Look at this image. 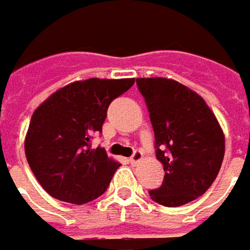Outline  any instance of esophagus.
I'll use <instances>...</instances> for the list:
<instances>
[{
  "instance_id": "obj_1",
  "label": "esophagus",
  "mask_w": 250,
  "mask_h": 250,
  "mask_svg": "<svg viewBox=\"0 0 250 250\" xmlns=\"http://www.w3.org/2000/svg\"><path fill=\"white\" fill-rule=\"evenodd\" d=\"M142 159H143V153L137 150V151H134L133 156L130 157V163H131V165H137Z\"/></svg>"
}]
</instances>
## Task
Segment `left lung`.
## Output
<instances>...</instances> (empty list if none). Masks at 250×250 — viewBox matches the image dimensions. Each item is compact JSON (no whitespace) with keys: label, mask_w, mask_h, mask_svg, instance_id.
<instances>
[{"label":"left lung","mask_w":250,"mask_h":250,"mask_svg":"<svg viewBox=\"0 0 250 250\" xmlns=\"http://www.w3.org/2000/svg\"><path fill=\"white\" fill-rule=\"evenodd\" d=\"M137 87L150 113L156 157L165 179L148 190L163 206L186 205L206 192L220 170L225 136L205 100L170 79H137Z\"/></svg>","instance_id":"1"}]
</instances>
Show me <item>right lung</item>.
Segmentation results:
<instances>
[{"mask_svg": "<svg viewBox=\"0 0 250 250\" xmlns=\"http://www.w3.org/2000/svg\"><path fill=\"white\" fill-rule=\"evenodd\" d=\"M134 79L74 81L51 94L34 111L25 156L38 183L58 200L84 205L107 190L119 163L103 147L91 148L102 133L110 103Z\"/></svg>", "mask_w": 250, "mask_h": 250, "instance_id": "right-lung-1", "label": "right lung"}]
</instances>
